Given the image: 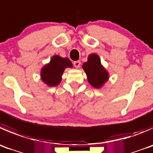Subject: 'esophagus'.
Listing matches in <instances>:
<instances>
[{
	"label": "esophagus",
	"instance_id": "1",
	"mask_svg": "<svg viewBox=\"0 0 153 153\" xmlns=\"http://www.w3.org/2000/svg\"><path fill=\"white\" fill-rule=\"evenodd\" d=\"M73 65L75 68H79L80 66H81V62L79 60H77V61L73 62Z\"/></svg>",
	"mask_w": 153,
	"mask_h": 153
}]
</instances>
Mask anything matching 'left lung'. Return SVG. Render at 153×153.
Returning <instances> with one entry per match:
<instances>
[{
    "mask_svg": "<svg viewBox=\"0 0 153 153\" xmlns=\"http://www.w3.org/2000/svg\"><path fill=\"white\" fill-rule=\"evenodd\" d=\"M89 83L95 88L102 87L108 79V74L101 65L100 59L96 54H90L88 61L83 64Z\"/></svg>",
    "mask_w": 153,
    "mask_h": 153,
    "instance_id": "1",
    "label": "left lung"
}]
</instances>
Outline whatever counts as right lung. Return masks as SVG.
<instances>
[{
  "label": "right lung",
  "instance_id": "right-lung-1",
  "mask_svg": "<svg viewBox=\"0 0 153 153\" xmlns=\"http://www.w3.org/2000/svg\"><path fill=\"white\" fill-rule=\"evenodd\" d=\"M72 64L68 58H62L55 55L51 62L44 66L41 72L42 80L50 87L58 85L61 81V76L66 67H72Z\"/></svg>",
  "mask_w": 153,
  "mask_h": 153
}]
</instances>
